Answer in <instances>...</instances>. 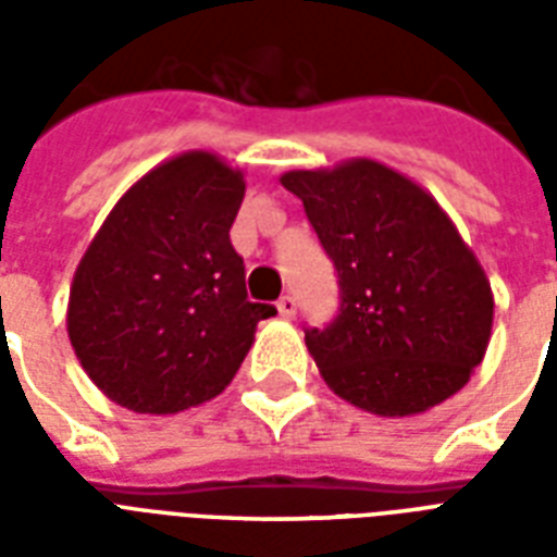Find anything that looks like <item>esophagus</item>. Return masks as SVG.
<instances>
[{
    "instance_id": "obj_1",
    "label": "esophagus",
    "mask_w": 557,
    "mask_h": 557,
    "mask_svg": "<svg viewBox=\"0 0 557 557\" xmlns=\"http://www.w3.org/2000/svg\"><path fill=\"white\" fill-rule=\"evenodd\" d=\"M277 312L283 314V318H295L297 314V297L295 295H283L277 300Z\"/></svg>"
}]
</instances>
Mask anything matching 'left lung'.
Instances as JSON below:
<instances>
[{
  "label": "left lung",
  "instance_id": "8db88e82",
  "mask_svg": "<svg viewBox=\"0 0 557 557\" xmlns=\"http://www.w3.org/2000/svg\"><path fill=\"white\" fill-rule=\"evenodd\" d=\"M280 182L338 274V314L304 330L326 384L379 416L466 387L492 335V286L433 196L367 159Z\"/></svg>",
  "mask_w": 557,
  "mask_h": 557
}]
</instances>
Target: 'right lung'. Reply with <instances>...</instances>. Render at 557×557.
<instances>
[{
  "label": "right lung",
  "mask_w": 557,
  "mask_h": 557,
  "mask_svg": "<svg viewBox=\"0 0 557 557\" xmlns=\"http://www.w3.org/2000/svg\"><path fill=\"white\" fill-rule=\"evenodd\" d=\"M245 182L187 152L129 187L77 265L69 338L89 379L135 413H178L219 396L277 314L251 304L231 225Z\"/></svg>",
  "instance_id": "add662e5"
}]
</instances>
